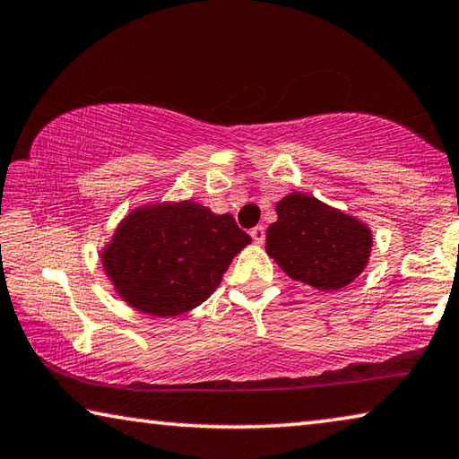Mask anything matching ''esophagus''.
<instances>
[{
  "mask_svg": "<svg viewBox=\"0 0 459 459\" xmlns=\"http://www.w3.org/2000/svg\"><path fill=\"white\" fill-rule=\"evenodd\" d=\"M251 237H253V241H255L257 245H264V241H265V229L261 227H255V229H251Z\"/></svg>",
  "mask_w": 459,
  "mask_h": 459,
  "instance_id": "1",
  "label": "esophagus"
}]
</instances>
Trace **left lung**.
<instances>
[{
  "mask_svg": "<svg viewBox=\"0 0 459 459\" xmlns=\"http://www.w3.org/2000/svg\"><path fill=\"white\" fill-rule=\"evenodd\" d=\"M265 251L290 278L316 290H341L366 269L372 230L358 218L292 192L275 204Z\"/></svg>",
  "mask_w": 459,
  "mask_h": 459,
  "instance_id": "1",
  "label": "left lung"
}]
</instances>
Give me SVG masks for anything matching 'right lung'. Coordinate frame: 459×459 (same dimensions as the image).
I'll use <instances>...</instances> for the list:
<instances>
[{"instance_id":"right-lung-1","label":"right lung","mask_w":459,"mask_h":459,"mask_svg":"<svg viewBox=\"0 0 459 459\" xmlns=\"http://www.w3.org/2000/svg\"><path fill=\"white\" fill-rule=\"evenodd\" d=\"M249 243L230 214L192 200L149 204L118 224L101 264L122 300L165 318L208 300Z\"/></svg>"}]
</instances>
